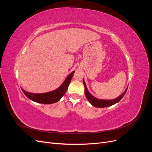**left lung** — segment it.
<instances>
[{
  "mask_svg": "<svg viewBox=\"0 0 152 152\" xmlns=\"http://www.w3.org/2000/svg\"><path fill=\"white\" fill-rule=\"evenodd\" d=\"M83 83L85 87V95L86 96V98L87 100L89 101V102L93 106V107H97V108H104V107H110V106L113 105L115 104H116L118 103L119 101H120L123 97L125 95L126 91L127 90V87L124 93L118 96V97L116 98L115 99H99L96 98L95 96H94L93 94H91L89 91L87 89V87L86 86V84L85 82L84 79H83Z\"/></svg>",
  "mask_w": 152,
  "mask_h": 152,
  "instance_id": "obj_1",
  "label": "left lung"
}]
</instances>
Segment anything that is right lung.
Here are the masks:
<instances>
[{"label": "right lung", "mask_w": 152, "mask_h": 152, "mask_svg": "<svg viewBox=\"0 0 152 152\" xmlns=\"http://www.w3.org/2000/svg\"><path fill=\"white\" fill-rule=\"evenodd\" d=\"M75 71H73L69 74L62 84L58 87L57 89L53 91L47 92L44 93H32L27 92L21 87V90L26 96L30 100L34 102L42 103V104H53L58 102L61 99L63 95L66 92L69 84L72 79V77L74 74Z\"/></svg>", "instance_id": "obj_1"}]
</instances>
